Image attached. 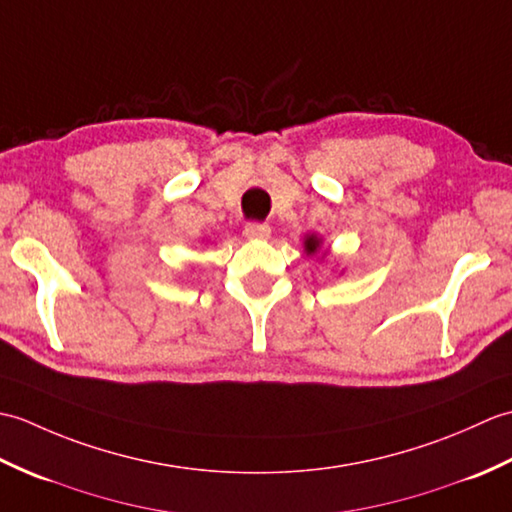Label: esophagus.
<instances>
[{
	"instance_id": "34e87169",
	"label": "esophagus",
	"mask_w": 512,
	"mask_h": 512,
	"mask_svg": "<svg viewBox=\"0 0 512 512\" xmlns=\"http://www.w3.org/2000/svg\"><path fill=\"white\" fill-rule=\"evenodd\" d=\"M244 237L248 239H268L270 237V226L268 224H246L244 226Z\"/></svg>"
}]
</instances>
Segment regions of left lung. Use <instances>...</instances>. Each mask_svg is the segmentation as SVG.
I'll return each instance as SVG.
<instances>
[{"mask_svg":"<svg viewBox=\"0 0 512 512\" xmlns=\"http://www.w3.org/2000/svg\"><path fill=\"white\" fill-rule=\"evenodd\" d=\"M321 249H323V239H321L317 233H310V235L303 237V250H306V255H308V257H317V255H321V259H323V257H325V253H328V250H324V253L321 254ZM317 259H319V257H317Z\"/></svg>","mask_w":512,"mask_h":512,"instance_id":"obj_1","label":"left lung"}]
</instances>
